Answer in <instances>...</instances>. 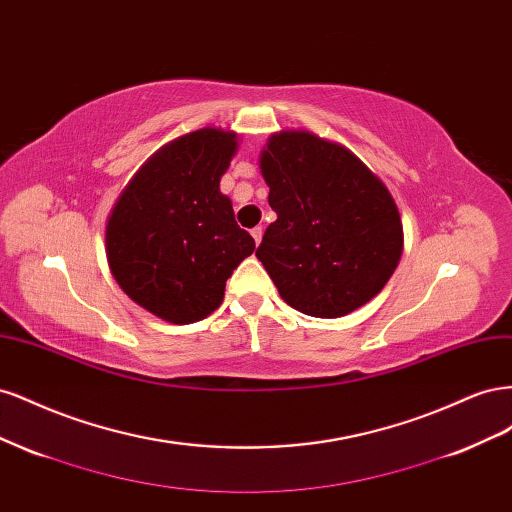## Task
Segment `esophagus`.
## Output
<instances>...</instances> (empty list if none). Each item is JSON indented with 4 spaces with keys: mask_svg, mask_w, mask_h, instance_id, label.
Listing matches in <instances>:
<instances>
[{
    "mask_svg": "<svg viewBox=\"0 0 512 512\" xmlns=\"http://www.w3.org/2000/svg\"><path fill=\"white\" fill-rule=\"evenodd\" d=\"M262 235H265V230H262V226H256V228H252V237H254L256 245L262 241Z\"/></svg>",
    "mask_w": 512,
    "mask_h": 512,
    "instance_id": "34e87169",
    "label": "esophagus"
}]
</instances>
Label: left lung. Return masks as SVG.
I'll use <instances>...</instances> for the list:
<instances>
[{
    "mask_svg": "<svg viewBox=\"0 0 512 512\" xmlns=\"http://www.w3.org/2000/svg\"><path fill=\"white\" fill-rule=\"evenodd\" d=\"M269 224L256 250L280 297L316 318H339L384 288L404 252L386 185L346 147L284 130L260 153Z\"/></svg>",
    "mask_w": 512,
    "mask_h": 512,
    "instance_id": "8db88e82",
    "label": "left lung"
}]
</instances>
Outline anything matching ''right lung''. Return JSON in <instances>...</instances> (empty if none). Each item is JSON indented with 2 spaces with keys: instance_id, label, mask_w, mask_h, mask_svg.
<instances>
[{
  "instance_id": "add662e5",
  "label": "right lung",
  "mask_w": 512,
  "mask_h": 512,
  "mask_svg": "<svg viewBox=\"0 0 512 512\" xmlns=\"http://www.w3.org/2000/svg\"><path fill=\"white\" fill-rule=\"evenodd\" d=\"M237 147V134L220 128L175 138L141 166L108 215L115 282L166 322L190 324L215 312L226 280L256 250L220 192Z\"/></svg>"
}]
</instances>
